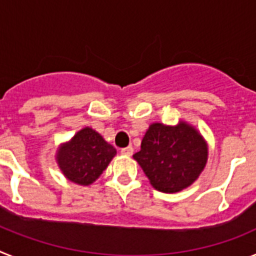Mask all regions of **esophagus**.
<instances>
[{
  "label": "esophagus",
  "mask_w": 256,
  "mask_h": 256,
  "mask_svg": "<svg viewBox=\"0 0 256 256\" xmlns=\"http://www.w3.org/2000/svg\"><path fill=\"white\" fill-rule=\"evenodd\" d=\"M122 155H126V156H130L133 154V148L132 146H128V148H124L120 150Z\"/></svg>",
  "instance_id": "34e87169"
}]
</instances>
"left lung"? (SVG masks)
Wrapping results in <instances>:
<instances>
[{
	"mask_svg": "<svg viewBox=\"0 0 256 256\" xmlns=\"http://www.w3.org/2000/svg\"><path fill=\"white\" fill-rule=\"evenodd\" d=\"M154 188L180 192L191 186L204 170L208 144L202 136L186 122L177 126L152 123L133 155Z\"/></svg>",
	"mask_w": 256,
	"mask_h": 256,
	"instance_id": "8db88e82",
	"label": "left lung"
}]
</instances>
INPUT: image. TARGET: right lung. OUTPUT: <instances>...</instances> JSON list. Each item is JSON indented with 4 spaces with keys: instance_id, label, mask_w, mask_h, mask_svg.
<instances>
[{
    "instance_id": "1",
    "label": "right lung",
    "mask_w": 256,
    "mask_h": 256,
    "mask_svg": "<svg viewBox=\"0 0 256 256\" xmlns=\"http://www.w3.org/2000/svg\"><path fill=\"white\" fill-rule=\"evenodd\" d=\"M116 150L90 126L76 133L56 154L58 168L69 180L88 186L100 177Z\"/></svg>"
}]
</instances>
